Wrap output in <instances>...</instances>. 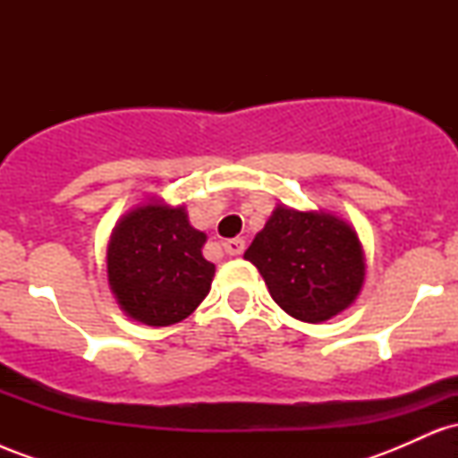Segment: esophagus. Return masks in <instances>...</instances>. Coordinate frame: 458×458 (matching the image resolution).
I'll list each match as a JSON object with an SVG mask.
<instances>
[{
	"label": "esophagus",
	"instance_id": "obj_1",
	"mask_svg": "<svg viewBox=\"0 0 458 458\" xmlns=\"http://www.w3.org/2000/svg\"><path fill=\"white\" fill-rule=\"evenodd\" d=\"M224 250L228 251L230 256H239L241 251L245 250V241L243 239H239V236H236V239H228L224 243Z\"/></svg>",
	"mask_w": 458,
	"mask_h": 458
}]
</instances>
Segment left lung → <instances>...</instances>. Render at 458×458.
Returning a JSON list of instances; mask_svg holds the SVG:
<instances>
[{
    "label": "left lung",
    "instance_id": "8db88e82",
    "mask_svg": "<svg viewBox=\"0 0 458 458\" xmlns=\"http://www.w3.org/2000/svg\"><path fill=\"white\" fill-rule=\"evenodd\" d=\"M273 301L293 318L323 323L353 306L366 277L364 247L346 219L277 204L247 247Z\"/></svg>",
    "mask_w": 458,
    "mask_h": 458
}]
</instances>
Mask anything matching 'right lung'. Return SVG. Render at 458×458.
<instances>
[{
    "mask_svg": "<svg viewBox=\"0 0 458 458\" xmlns=\"http://www.w3.org/2000/svg\"><path fill=\"white\" fill-rule=\"evenodd\" d=\"M204 243L207 234L189 224L185 204L155 196L124 213L107 241V282L120 310L148 327L187 318L215 276Z\"/></svg>",
    "mask_w": 458,
    "mask_h": 458,
    "instance_id": "right-lung-1",
    "label": "right lung"
}]
</instances>
